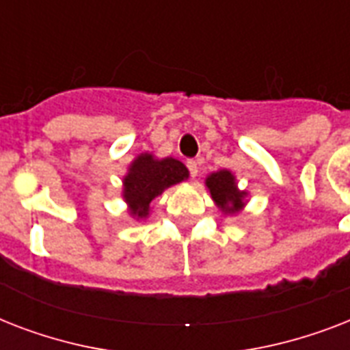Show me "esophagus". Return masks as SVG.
Returning <instances> with one entry per match:
<instances>
[{"label": "esophagus", "instance_id": "34e87169", "mask_svg": "<svg viewBox=\"0 0 350 350\" xmlns=\"http://www.w3.org/2000/svg\"><path fill=\"white\" fill-rule=\"evenodd\" d=\"M187 167H189V172H191L192 178H196L198 172H200V161H198V159H189V161H187Z\"/></svg>", "mask_w": 350, "mask_h": 350}]
</instances>
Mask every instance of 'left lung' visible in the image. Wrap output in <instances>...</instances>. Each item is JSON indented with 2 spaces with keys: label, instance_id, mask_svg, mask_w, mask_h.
I'll return each instance as SVG.
<instances>
[{
  "label": "left lung",
  "instance_id": "left-lung-1",
  "mask_svg": "<svg viewBox=\"0 0 350 350\" xmlns=\"http://www.w3.org/2000/svg\"><path fill=\"white\" fill-rule=\"evenodd\" d=\"M207 187L213 200L218 203V207H221L224 213H238L239 208L243 207L245 192L238 191L234 176L229 170H219L208 176Z\"/></svg>",
  "mask_w": 350,
  "mask_h": 350
}]
</instances>
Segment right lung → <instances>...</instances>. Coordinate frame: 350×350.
<instances>
[{"label": "right lung", "instance_id": "right-lung-1", "mask_svg": "<svg viewBox=\"0 0 350 350\" xmlns=\"http://www.w3.org/2000/svg\"><path fill=\"white\" fill-rule=\"evenodd\" d=\"M187 178L189 170L178 159L165 158L158 161L150 154L137 156L123 181V198L131 205L132 216L145 218L154 198L159 196L167 187L176 185Z\"/></svg>", "mask_w": 350, "mask_h": 350}]
</instances>
